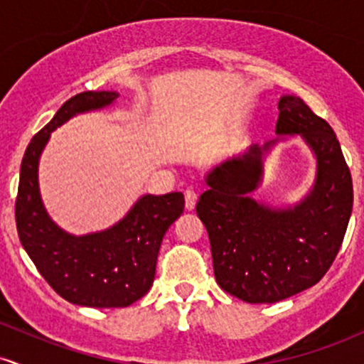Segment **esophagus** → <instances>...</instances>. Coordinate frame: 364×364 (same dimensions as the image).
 I'll use <instances>...</instances> for the list:
<instances>
[{
  "label": "esophagus",
  "instance_id": "34e87169",
  "mask_svg": "<svg viewBox=\"0 0 364 364\" xmlns=\"http://www.w3.org/2000/svg\"><path fill=\"white\" fill-rule=\"evenodd\" d=\"M196 200H198V195H196L195 190H191V188H188L185 191V205L188 210H193L195 205H196Z\"/></svg>",
  "mask_w": 364,
  "mask_h": 364
}]
</instances>
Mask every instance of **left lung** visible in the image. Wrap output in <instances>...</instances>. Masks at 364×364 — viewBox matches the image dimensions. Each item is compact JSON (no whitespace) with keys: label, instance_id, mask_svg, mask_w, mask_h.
Listing matches in <instances>:
<instances>
[{"label":"left lung","instance_id":"left-lung-1","mask_svg":"<svg viewBox=\"0 0 364 364\" xmlns=\"http://www.w3.org/2000/svg\"><path fill=\"white\" fill-rule=\"evenodd\" d=\"M275 133L301 135L315 154V185L304 200L272 208L250 196L260 183L263 152L274 140L217 166L196 203L217 284L253 304L282 301L315 286L336 260L353 212V179L327 121L303 99L284 95Z\"/></svg>","mask_w":364,"mask_h":364}]
</instances>
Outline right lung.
Instances as JSON below:
<instances>
[{"label":"right lung","mask_w":364,"mask_h":364,"mask_svg":"<svg viewBox=\"0 0 364 364\" xmlns=\"http://www.w3.org/2000/svg\"><path fill=\"white\" fill-rule=\"evenodd\" d=\"M116 92H82L68 99L36 133L20 166L15 202L20 243L41 275L66 301L90 308H124L152 287L162 237L183 214L185 196L144 195L118 224L101 232L73 236L53 223L37 183L39 157L51 132L75 114L101 109Z\"/></svg>","instance_id":"right-lung-1"}]
</instances>
